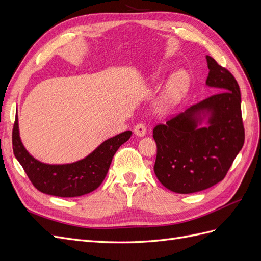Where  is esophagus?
<instances>
[{
    "label": "esophagus",
    "instance_id": "esophagus-1",
    "mask_svg": "<svg viewBox=\"0 0 261 261\" xmlns=\"http://www.w3.org/2000/svg\"><path fill=\"white\" fill-rule=\"evenodd\" d=\"M134 133H135V135L139 136V137H143L146 135L147 133V127H146V124L144 123H139L135 126V128H134Z\"/></svg>",
    "mask_w": 261,
    "mask_h": 261
}]
</instances>
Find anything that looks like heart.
<instances>
[{
  "mask_svg": "<svg viewBox=\"0 0 261 261\" xmlns=\"http://www.w3.org/2000/svg\"><path fill=\"white\" fill-rule=\"evenodd\" d=\"M189 78L185 72H178L169 81L164 92V101L167 106L176 105L188 89Z\"/></svg>",
  "mask_w": 261,
  "mask_h": 261,
  "instance_id": "obj_1",
  "label": "heart"
}]
</instances>
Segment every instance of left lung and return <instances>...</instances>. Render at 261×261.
Instances as JSON below:
<instances>
[{"label":"left lung","mask_w":261,"mask_h":261,"mask_svg":"<svg viewBox=\"0 0 261 261\" xmlns=\"http://www.w3.org/2000/svg\"><path fill=\"white\" fill-rule=\"evenodd\" d=\"M206 59V84L219 92L153 128L154 174L164 187L178 194L200 192L222 180L245 140L240 86L215 59ZM207 113L208 126L198 129L201 114Z\"/></svg>","instance_id":"1"}]
</instances>
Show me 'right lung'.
Here are the masks:
<instances>
[{
  "label": "right lung",
  "instance_id": "obj_1",
  "mask_svg": "<svg viewBox=\"0 0 261 261\" xmlns=\"http://www.w3.org/2000/svg\"><path fill=\"white\" fill-rule=\"evenodd\" d=\"M130 136V130L118 134L103 141L85 159L69 164H45L31 156L20 140L17 116L12 140L15 156L38 191L58 197H78L91 193L101 185L113 155Z\"/></svg>",
  "mask_w": 261,
  "mask_h": 261
}]
</instances>
